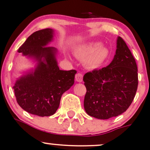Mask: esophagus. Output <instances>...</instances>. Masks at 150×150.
<instances>
[{
  "label": "esophagus",
  "mask_w": 150,
  "mask_h": 150,
  "mask_svg": "<svg viewBox=\"0 0 150 150\" xmlns=\"http://www.w3.org/2000/svg\"><path fill=\"white\" fill-rule=\"evenodd\" d=\"M75 80L77 81H78V82H81L83 80V75L81 73H77L76 75H75Z\"/></svg>",
  "instance_id": "esophagus-1"
}]
</instances>
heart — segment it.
Here are the masks:
<instances>
[{
  "label": "heart",
  "mask_w": 150,
  "mask_h": 150,
  "mask_svg": "<svg viewBox=\"0 0 150 150\" xmlns=\"http://www.w3.org/2000/svg\"><path fill=\"white\" fill-rule=\"evenodd\" d=\"M74 54L79 59H84V64L89 69L100 67L109 55L107 48L100 45L99 43L89 42L77 47Z\"/></svg>",
  "instance_id": "heart-1"
}]
</instances>
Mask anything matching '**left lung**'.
Returning <instances> with one entry per match:
<instances>
[{
	"instance_id": "8db88e82",
	"label": "left lung",
	"mask_w": 150,
	"mask_h": 150,
	"mask_svg": "<svg viewBox=\"0 0 150 150\" xmlns=\"http://www.w3.org/2000/svg\"><path fill=\"white\" fill-rule=\"evenodd\" d=\"M83 80L86 88L84 107L87 114L105 120L126 111L137 91L138 69L122 38L117 37L115 54L109 65L86 73Z\"/></svg>"
}]
</instances>
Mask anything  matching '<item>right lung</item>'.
I'll return each instance as SVG.
<instances>
[{
	"label": "right lung",
	"mask_w": 150,
	"mask_h": 150,
	"mask_svg": "<svg viewBox=\"0 0 150 150\" xmlns=\"http://www.w3.org/2000/svg\"><path fill=\"white\" fill-rule=\"evenodd\" d=\"M54 30L46 28L32 34L18 52L38 62L35 71L21 77L13 86L16 101L23 109L39 116L56 112L62 94L74 84L75 70H59L56 59L57 50L47 46L53 39Z\"/></svg>",
	"instance_id": "add662e5"
}]
</instances>
